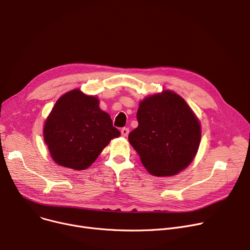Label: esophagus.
Returning <instances> with one entry per match:
<instances>
[{"instance_id": "obj_1", "label": "esophagus", "mask_w": 250, "mask_h": 250, "mask_svg": "<svg viewBox=\"0 0 250 250\" xmlns=\"http://www.w3.org/2000/svg\"><path fill=\"white\" fill-rule=\"evenodd\" d=\"M121 132H122V136H123V137H127L128 132H129V129H128L127 127H124V128H122Z\"/></svg>"}]
</instances>
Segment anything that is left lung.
<instances>
[{
	"label": "left lung",
	"instance_id": "obj_1",
	"mask_svg": "<svg viewBox=\"0 0 250 250\" xmlns=\"http://www.w3.org/2000/svg\"><path fill=\"white\" fill-rule=\"evenodd\" d=\"M139 125L128 141L146 171L174 176L194 160L201 140V125L192 108L174 91L163 90L140 103Z\"/></svg>",
	"mask_w": 250,
	"mask_h": 250
}]
</instances>
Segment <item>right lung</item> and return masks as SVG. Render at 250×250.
Masks as SVG:
<instances>
[{
    "instance_id": "1",
    "label": "right lung",
    "mask_w": 250,
    "mask_h": 250,
    "mask_svg": "<svg viewBox=\"0 0 250 250\" xmlns=\"http://www.w3.org/2000/svg\"><path fill=\"white\" fill-rule=\"evenodd\" d=\"M120 136L110 115L99 108L98 98L80 89L59 97L43 128L44 142L54 162L77 171L87 169Z\"/></svg>"
}]
</instances>
